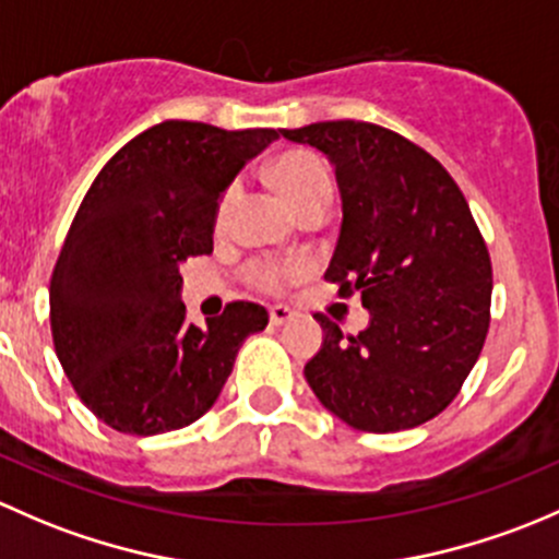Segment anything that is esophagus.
I'll use <instances>...</instances> for the list:
<instances>
[{
  "mask_svg": "<svg viewBox=\"0 0 559 559\" xmlns=\"http://www.w3.org/2000/svg\"><path fill=\"white\" fill-rule=\"evenodd\" d=\"M293 318H296V312H293L290 307H282V304L269 309V320H272V325H285V322H290Z\"/></svg>",
  "mask_w": 559,
  "mask_h": 559,
  "instance_id": "obj_1",
  "label": "esophagus"
}]
</instances>
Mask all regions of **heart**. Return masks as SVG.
I'll return each instance as SVG.
<instances>
[{
    "label": "heart",
    "instance_id": "b5f03b06",
    "mask_svg": "<svg viewBox=\"0 0 559 559\" xmlns=\"http://www.w3.org/2000/svg\"><path fill=\"white\" fill-rule=\"evenodd\" d=\"M272 180L287 195L298 212H309L314 206H328L333 195V182L328 175V166L322 164L318 153L307 151V147H293V151L280 153L272 160ZM239 186H228L223 191L221 201L215 210V226L223 228L231 217L234 204H237ZM307 274V263L301 261H280V258H258L245 269V280L252 287L266 293H282L287 285L301 280Z\"/></svg>",
    "mask_w": 559,
    "mask_h": 559
}]
</instances>
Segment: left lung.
<instances>
[{"instance_id": "1", "label": "left lung", "mask_w": 559, "mask_h": 559, "mask_svg": "<svg viewBox=\"0 0 559 559\" xmlns=\"http://www.w3.org/2000/svg\"><path fill=\"white\" fill-rule=\"evenodd\" d=\"M282 136L336 166L342 231L325 280L360 293L366 331L325 314L309 388L368 433L417 428L457 399L490 328L492 263L450 171L406 136L366 120H322Z\"/></svg>"}]
</instances>
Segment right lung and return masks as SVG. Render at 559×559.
Returning a JSON list of instances; mask_svg holds the SVG:
<instances>
[{"instance_id": "obj_1", "label": "right lung", "mask_w": 559, "mask_h": 559, "mask_svg": "<svg viewBox=\"0 0 559 559\" xmlns=\"http://www.w3.org/2000/svg\"><path fill=\"white\" fill-rule=\"evenodd\" d=\"M280 131L164 120L96 175L50 277L53 347L74 393L118 433L195 423L237 353L263 331L261 304L231 301L206 328L186 318L180 263L212 252L217 199Z\"/></svg>"}]
</instances>
